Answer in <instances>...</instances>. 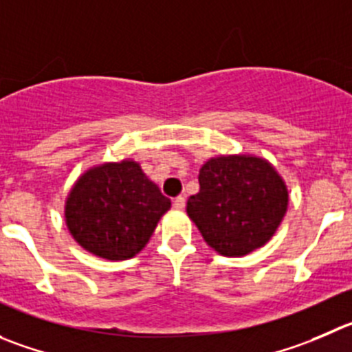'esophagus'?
Returning a JSON list of instances; mask_svg holds the SVG:
<instances>
[{
	"label": "esophagus",
	"mask_w": 352,
	"mask_h": 352,
	"mask_svg": "<svg viewBox=\"0 0 352 352\" xmlns=\"http://www.w3.org/2000/svg\"><path fill=\"white\" fill-rule=\"evenodd\" d=\"M173 206H174V209L183 210V209H185V206H186V199L183 195L176 197V199H174V202H173Z\"/></svg>",
	"instance_id": "esophagus-1"
}]
</instances>
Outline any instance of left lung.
<instances>
[{
    "mask_svg": "<svg viewBox=\"0 0 352 352\" xmlns=\"http://www.w3.org/2000/svg\"><path fill=\"white\" fill-rule=\"evenodd\" d=\"M199 183L186 214L221 256L242 257L266 245L289 207L285 182L263 157H210Z\"/></svg>",
    "mask_w": 352,
    "mask_h": 352,
    "instance_id": "1",
    "label": "left lung"
}]
</instances>
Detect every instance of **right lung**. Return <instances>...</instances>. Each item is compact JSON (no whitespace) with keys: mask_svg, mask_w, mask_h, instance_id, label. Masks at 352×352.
<instances>
[{"mask_svg":"<svg viewBox=\"0 0 352 352\" xmlns=\"http://www.w3.org/2000/svg\"><path fill=\"white\" fill-rule=\"evenodd\" d=\"M170 200L131 159L82 173L65 200V224L85 250L109 261L135 257L148 243Z\"/></svg>","mask_w":352,"mask_h":352,"instance_id":"1","label":"right lung"}]
</instances>
